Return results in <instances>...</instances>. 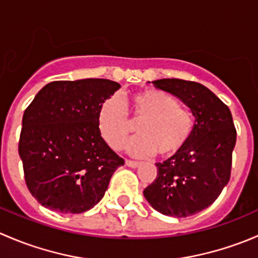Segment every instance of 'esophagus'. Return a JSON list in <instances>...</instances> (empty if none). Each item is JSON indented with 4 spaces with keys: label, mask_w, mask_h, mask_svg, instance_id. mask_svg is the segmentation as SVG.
<instances>
[{
    "label": "esophagus",
    "mask_w": 258,
    "mask_h": 258,
    "mask_svg": "<svg viewBox=\"0 0 258 258\" xmlns=\"http://www.w3.org/2000/svg\"><path fill=\"white\" fill-rule=\"evenodd\" d=\"M126 165L128 166V167L136 168L140 166V162H136V161H131V160H126Z\"/></svg>",
    "instance_id": "1"
}]
</instances>
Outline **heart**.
<instances>
[{
  "mask_svg": "<svg viewBox=\"0 0 258 258\" xmlns=\"http://www.w3.org/2000/svg\"><path fill=\"white\" fill-rule=\"evenodd\" d=\"M103 140L113 150L124 147L139 124L140 136L128 144L135 156L157 152L168 157L186 146L194 132V114L181 107L175 97L160 90H146L128 98L127 110L117 96H111L101 105L97 117Z\"/></svg>",
  "mask_w": 258,
  "mask_h": 258,
  "instance_id": "1",
  "label": "heart"
}]
</instances>
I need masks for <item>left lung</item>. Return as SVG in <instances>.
<instances>
[{
	"label": "left lung",
	"instance_id": "obj_1",
	"mask_svg": "<svg viewBox=\"0 0 258 258\" xmlns=\"http://www.w3.org/2000/svg\"><path fill=\"white\" fill-rule=\"evenodd\" d=\"M152 83L186 103L196 122L186 146L156 163L157 176L144 195L158 212L188 217L211 206L227 184L237 132L230 108L201 83L178 79Z\"/></svg>",
	"mask_w": 258,
	"mask_h": 258
}]
</instances>
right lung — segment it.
Here are the masks:
<instances>
[{
	"mask_svg": "<svg viewBox=\"0 0 258 258\" xmlns=\"http://www.w3.org/2000/svg\"><path fill=\"white\" fill-rule=\"evenodd\" d=\"M119 88L105 79L53 81L25 110L18 153L28 191L46 209L81 213L101 201L124 163L101 137V105Z\"/></svg>",
	"mask_w": 258,
	"mask_h": 258,
	"instance_id": "obj_1",
	"label": "right lung"
}]
</instances>
